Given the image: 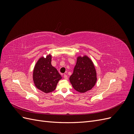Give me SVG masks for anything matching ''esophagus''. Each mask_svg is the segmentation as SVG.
Instances as JSON below:
<instances>
[{"label":"esophagus","instance_id":"esophagus-1","mask_svg":"<svg viewBox=\"0 0 134 134\" xmlns=\"http://www.w3.org/2000/svg\"><path fill=\"white\" fill-rule=\"evenodd\" d=\"M64 78L65 79L67 80V79H68V76H67L66 74H64Z\"/></svg>","mask_w":134,"mask_h":134}]
</instances>
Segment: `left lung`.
Segmentation results:
<instances>
[{"mask_svg":"<svg viewBox=\"0 0 134 134\" xmlns=\"http://www.w3.org/2000/svg\"><path fill=\"white\" fill-rule=\"evenodd\" d=\"M69 79L76 91L84 93L91 90L97 81L96 71L91 59L86 56H79Z\"/></svg>","mask_w":134,"mask_h":134,"instance_id":"left-lung-1","label":"left lung"}]
</instances>
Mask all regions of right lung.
<instances>
[{
  "label": "right lung",
  "mask_w": 134,
  "mask_h": 134,
  "mask_svg": "<svg viewBox=\"0 0 134 134\" xmlns=\"http://www.w3.org/2000/svg\"><path fill=\"white\" fill-rule=\"evenodd\" d=\"M51 56L46 58H40L35 66L33 79L35 86L38 90L44 93L54 91L59 80L62 76L56 69L52 66Z\"/></svg>",
  "instance_id": "1"
}]
</instances>
